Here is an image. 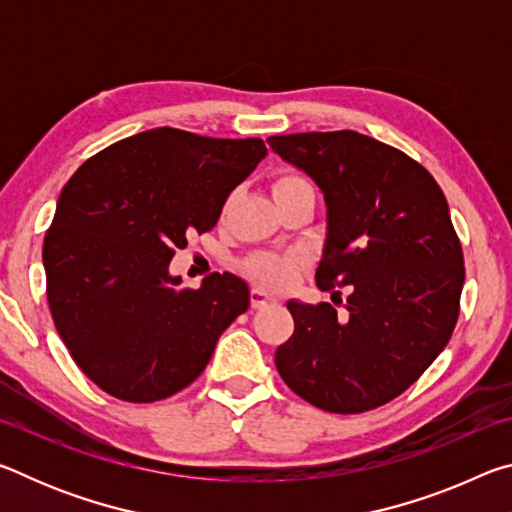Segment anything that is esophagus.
I'll return each instance as SVG.
<instances>
[{
    "instance_id": "esophagus-1",
    "label": "esophagus",
    "mask_w": 512,
    "mask_h": 512,
    "mask_svg": "<svg viewBox=\"0 0 512 512\" xmlns=\"http://www.w3.org/2000/svg\"><path fill=\"white\" fill-rule=\"evenodd\" d=\"M271 302H275V296H273V293H268L266 289L253 287V291H250V305H253L255 309L268 307V305H271Z\"/></svg>"
}]
</instances>
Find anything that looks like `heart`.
I'll list each match as a JSON object with an SVG mask.
<instances>
[{
  "instance_id": "b5f03b06",
  "label": "heart",
  "mask_w": 512,
  "mask_h": 512,
  "mask_svg": "<svg viewBox=\"0 0 512 512\" xmlns=\"http://www.w3.org/2000/svg\"><path fill=\"white\" fill-rule=\"evenodd\" d=\"M296 189H311L305 178L298 173H282L273 183V196L284 192H296ZM250 273L273 287H284L298 268V259L291 255H259L248 264Z\"/></svg>"
}]
</instances>
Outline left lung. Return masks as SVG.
Returning <instances> with one entry per match:
<instances>
[{
	"label": "left lung",
	"mask_w": 512,
	"mask_h": 512,
	"mask_svg": "<svg viewBox=\"0 0 512 512\" xmlns=\"http://www.w3.org/2000/svg\"><path fill=\"white\" fill-rule=\"evenodd\" d=\"M266 142L323 194L318 287L350 293L345 316L329 302L287 300L293 334L275 368L329 413L391 402L443 352L458 318L465 268L443 189L409 155L357 131Z\"/></svg>",
	"instance_id": "left-lung-1"
}]
</instances>
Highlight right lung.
Listing matches in <instances>:
<instances>
[{"label":"right lung","instance_id":"obj_1","mask_svg":"<svg viewBox=\"0 0 512 512\" xmlns=\"http://www.w3.org/2000/svg\"><path fill=\"white\" fill-rule=\"evenodd\" d=\"M264 158L262 140L151 128L67 180L42 246L47 298L60 339L101 391L140 404L183 391L248 309L241 277L185 289L169 264L189 235L214 228Z\"/></svg>","mask_w":512,"mask_h":512}]
</instances>
